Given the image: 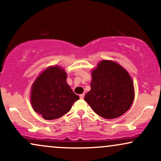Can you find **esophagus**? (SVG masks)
Instances as JSON below:
<instances>
[{
	"mask_svg": "<svg viewBox=\"0 0 161 161\" xmlns=\"http://www.w3.org/2000/svg\"><path fill=\"white\" fill-rule=\"evenodd\" d=\"M84 95H85V94L84 93H82V94H80V99H84Z\"/></svg>",
	"mask_w": 161,
	"mask_h": 161,
	"instance_id": "34e87169",
	"label": "esophagus"
}]
</instances>
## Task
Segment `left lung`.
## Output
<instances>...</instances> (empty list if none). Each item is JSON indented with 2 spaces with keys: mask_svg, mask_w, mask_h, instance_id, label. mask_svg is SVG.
Wrapping results in <instances>:
<instances>
[{
  "mask_svg": "<svg viewBox=\"0 0 161 161\" xmlns=\"http://www.w3.org/2000/svg\"><path fill=\"white\" fill-rule=\"evenodd\" d=\"M91 90L84 100L98 115L113 119L121 116L131 107L134 86L125 69L117 62L103 60L92 71Z\"/></svg>",
  "mask_w": 161,
  "mask_h": 161,
  "instance_id": "8db88e82",
  "label": "left lung"
}]
</instances>
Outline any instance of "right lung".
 Masks as SVG:
<instances>
[{
	"label": "right lung",
	"instance_id": "obj_1",
	"mask_svg": "<svg viewBox=\"0 0 161 161\" xmlns=\"http://www.w3.org/2000/svg\"><path fill=\"white\" fill-rule=\"evenodd\" d=\"M67 74L58 65L43 71L32 84L31 103L34 110L45 120L61 118L79 99L66 82Z\"/></svg>",
	"mask_w": 161,
	"mask_h": 161
}]
</instances>
